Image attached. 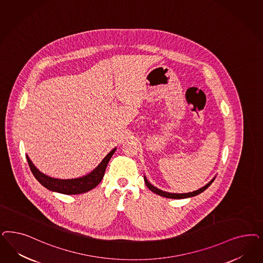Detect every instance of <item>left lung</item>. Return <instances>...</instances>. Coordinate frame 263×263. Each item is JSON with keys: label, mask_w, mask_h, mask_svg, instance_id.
<instances>
[{"label": "left lung", "mask_w": 263, "mask_h": 263, "mask_svg": "<svg viewBox=\"0 0 263 263\" xmlns=\"http://www.w3.org/2000/svg\"><path fill=\"white\" fill-rule=\"evenodd\" d=\"M215 179V178H214ZM214 179H213L212 181L210 182V183H208L206 186H204L203 187H201V189H199V190H197V191H195V192H193V193H187V194H170V193H166V192H162L161 190H159V189H157L156 186H153L151 185L148 181H147V179L146 177H144L145 184H146V186H148L151 191H152L153 193H155V194H157V195H161V196H163V197H167V198H175V199H180V198H186V197H192V196H195V195H199V194H201L202 192H204L208 186H210L211 184L213 183V181H214Z\"/></svg>", "instance_id": "left-lung-1"}]
</instances>
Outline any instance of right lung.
<instances>
[{
	"instance_id": "right-lung-1",
	"label": "right lung",
	"mask_w": 263,
	"mask_h": 263,
	"mask_svg": "<svg viewBox=\"0 0 263 263\" xmlns=\"http://www.w3.org/2000/svg\"><path fill=\"white\" fill-rule=\"evenodd\" d=\"M115 151H116V148L113 149L110 153H108V155L90 174L81 178L68 179V180L51 178L49 176H46L34 166L28 156H26V158L33 175L44 187L53 192L64 194V195H78V194H83L88 191H91L95 186L100 184V182L103 178L107 163Z\"/></svg>"
}]
</instances>
